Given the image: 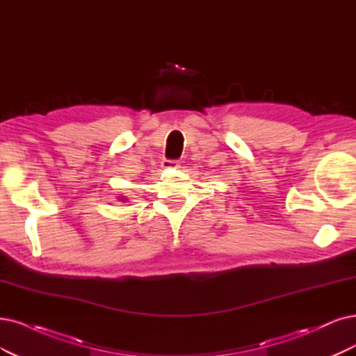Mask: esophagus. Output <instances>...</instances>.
Returning a JSON list of instances; mask_svg holds the SVG:
<instances>
[{
    "label": "esophagus",
    "instance_id": "1",
    "mask_svg": "<svg viewBox=\"0 0 356 356\" xmlns=\"http://www.w3.org/2000/svg\"><path fill=\"white\" fill-rule=\"evenodd\" d=\"M179 165H180V163L176 161V160H164L163 161L164 168H177Z\"/></svg>",
    "mask_w": 356,
    "mask_h": 356
}]
</instances>
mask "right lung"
<instances>
[{"mask_svg": "<svg viewBox=\"0 0 356 356\" xmlns=\"http://www.w3.org/2000/svg\"><path fill=\"white\" fill-rule=\"evenodd\" d=\"M117 200H118V201H120V202H126V201H127V198H126V196H117Z\"/></svg>", "mask_w": 356, "mask_h": 356, "instance_id": "right-lung-1", "label": "right lung"}]
</instances>
